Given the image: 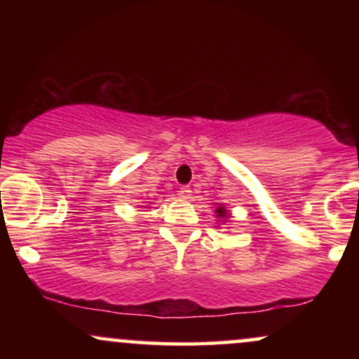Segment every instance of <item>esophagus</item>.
<instances>
[{"label": "esophagus", "instance_id": "34e87169", "mask_svg": "<svg viewBox=\"0 0 359 359\" xmlns=\"http://www.w3.org/2000/svg\"><path fill=\"white\" fill-rule=\"evenodd\" d=\"M179 194H180V197H182L184 201H191V199H192V191H191V187H180Z\"/></svg>", "mask_w": 359, "mask_h": 359}]
</instances>
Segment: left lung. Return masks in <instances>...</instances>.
Returning <instances> with one entry per match:
<instances>
[{"label":"left lung","instance_id":"1","mask_svg":"<svg viewBox=\"0 0 359 359\" xmlns=\"http://www.w3.org/2000/svg\"><path fill=\"white\" fill-rule=\"evenodd\" d=\"M216 216L219 217V219H226V217H229V212L226 211V208H222V205H217Z\"/></svg>","mask_w":359,"mask_h":359}]
</instances>
